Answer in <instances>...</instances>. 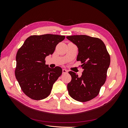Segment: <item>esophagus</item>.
<instances>
[{"label":"esophagus","instance_id":"1","mask_svg":"<svg viewBox=\"0 0 128 128\" xmlns=\"http://www.w3.org/2000/svg\"><path fill=\"white\" fill-rule=\"evenodd\" d=\"M68 72V71L65 69H62V73L63 74H67Z\"/></svg>","mask_w":128,"mask_h":128}]
</instances>
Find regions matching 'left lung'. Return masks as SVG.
<instances>
[{"mask_svg": "<svg viewBox=\"0 0 128 128\" xmlns=\"http://www.w3.org/2000/svg\"><path fill=\"white\" fill-rule=\"evenodd\" d=\"M67 38L78 49L77 61L83 69L81 77L70 71L72 80L67 85L69 95L80 102L94 98L104 84L110 64V56L105 45L99 38L86 35H73Z\"/></svg>", "mask_w": 128, "mask_h": 128, "instance_id": "1", "label": "left lung"}]
</instances>
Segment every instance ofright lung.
Returning <instances> with one entry per match:
<instances>
[{"instance_id": "obj_1", "label": "right lung", "mask_w": 128, "mask_h": 128, "mask_svg": "<svg viewBox=\"0 0 128 128\" xmlns=\"http://www.w3.org/2000/svg\"><path fill=\"white\" fill-rule=\"evenodd\" d=\"M64 38L52 34L32 35L18 49L15 75L22 91L30 98L40 100L48 97L62 74L61 67L50 68L45 59L52 54L57 44Z\"/></svg>"}]
</instances>
